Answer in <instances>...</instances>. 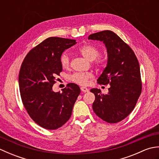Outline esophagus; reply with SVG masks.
<instances>
[{"label": "esophagus", "instance_id": "34e87169", "mask_svg": "<svg viewBox=\"0 0 159 159\" xmlns=\"http://www.w3.org/2000/svg\"><path fill=\"white\" fill-rule=\"evenodd\" d=\"M80 89H81V91L83 92H89V89L85 87H80Z\"/></svg>", "mask_w": 159, "mask_h": 159}]
</instances>
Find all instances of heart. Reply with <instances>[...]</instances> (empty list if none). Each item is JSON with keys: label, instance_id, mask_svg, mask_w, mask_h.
Here are the masks:
<instances>
[{"label": "heart", "instance_id": "b5f03b06", "mask_svg": "<svg viewBox=\"0 0 159 159\" xmlns=\"http://www.w3.org/2000/svg\"><path fill=\"white\" fill-rule=\"evenodd\" d=\"M79 52L87 59L93 61L96 66H102L104 63V58L100 55V49L91 43L80 46L79 48ZM60 63L64 68H67L70 66V57L68 52H64L62 53L60 57ZM93 78V74L92 72H75L70 74L68 76V80L78 85H86Z\"/></svg>", "mask_w": 159, "mask_h": 159}]
</instances>
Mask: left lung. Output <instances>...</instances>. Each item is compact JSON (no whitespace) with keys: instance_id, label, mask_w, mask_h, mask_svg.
Instances as JSON below:
<instances>
[{"instance_id":"left-lung-1","label":"left lung","mask_w":159,"mask_h":159,"mask_svg":"<svg viewBox=\"0 0 159 159\" xmlns=\"http://www.w3.org/2000/svg\"><path fill=\"white\" fill-rule=\"evenodd\" d=\"M88 39L102 41L107 47V65L97 81L100 85H110L107 94L98 89L90 90L96 97L93 110L107 122L117 123L133 111L141 95L142 82L139 61L130 47L113 31L93 33Z\"/></svg>"}]
</instances>
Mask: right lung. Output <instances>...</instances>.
<instances>
[{
	"mask_svg": "<svg viewBox=\"0 0 159 159\" xmlns=\"http://www.w3.org/2000/svg\"><path fill=\"white\" fill-rule=\"evenodd\" d=\"M76 40L51 37L32 48L25 57L19 73V89L23 105L31 119L47 130H55L71 117L80 93L75 83L62 92H54L55 78L62 72L60 57Z\"/></svg>",
	"mask_w": 159,
	"mask_h": 159,
	"instance_id": "add662e5",
	"label": "right lung"
}]
</instances>
